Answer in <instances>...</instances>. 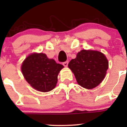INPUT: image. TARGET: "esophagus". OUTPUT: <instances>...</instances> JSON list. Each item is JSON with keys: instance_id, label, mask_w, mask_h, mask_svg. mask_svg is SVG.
I'll return each mask as SVG.
<instances>
[{"instance_id": "1", "label": "esophagus", "mask_w": 127, "mask_h": 127, "mask_svg": "<svg viewBox=\"0 0 127 127\" xmlns=\"http://www.w3.org/2000/svg\"><path fill=\"white\" fill-rule=\"evenodd\" d=\"M68 61H66V62H63V64L64 66L67 67V65H68Z\"/></svg>"}]
</instances>
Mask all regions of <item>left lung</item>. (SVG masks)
I'll return each instance as SVG.
<instances>
[{
	"label": "left lung",
	"mask_w": 127,
	"mask_h": 127,
	"mask_svg": "<svg viewBox=\"0 0 127 127\" xmlns=\"http://www.w3.org/2000/svg\"><path fill=\"white\" fill-rule=\"evenodd\" d=\"M109 63L101 52L82 50L68 63L77 82L81 87L92 89L102 82L108 69Z\"/></svg>",
	"instance_id": "left-lung-1"
}]
</instances>
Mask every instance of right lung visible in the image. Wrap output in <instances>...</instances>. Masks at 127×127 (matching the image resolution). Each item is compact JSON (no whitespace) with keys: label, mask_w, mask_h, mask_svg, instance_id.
<instances>
[{"label":"right lung","mask_w":127,"mask_h":127,"mask_svg":"<svg viewBox=\"0 0 127 127\" xmlns=\"http://www.w3.org/2000/svg\"><path fill=\"white\" fill-rule=\"evenodd\" d=\"M63 65L49 59L43 53H34L26 58L21 66L23 76L33 88L48 92L57 85L58 75Z\"/></svg>","instance_id":"right-lung-1"}]
</instances>
